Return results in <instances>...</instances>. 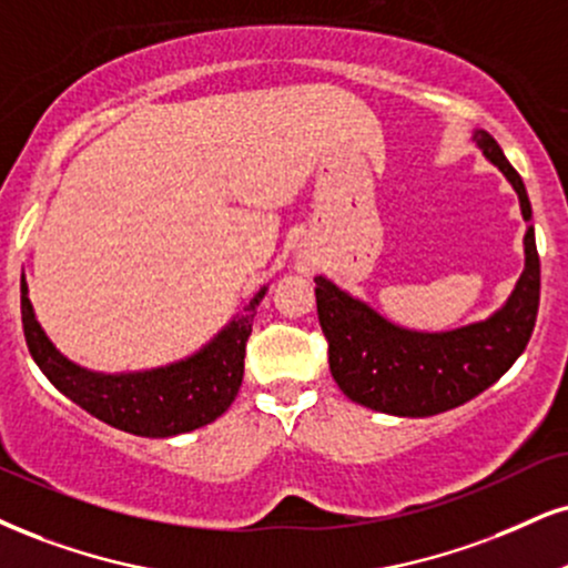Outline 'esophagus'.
<instances>
[{
  "instance_id": "esophagus-1",
  "label": "esophagus",
  "mask_w": 568,
  "mask_h": 568,
  "mask_svg": "<svg viewBox=\"0 0 568 568\" xmlns=\"http://www.w3.org/2000/svg\"><path fill=\"white\" fill-rule=\"evenodd\" d=\"M297 268H300V271H305V273H307V271H313V263H311V261H307V257H300Z\"/></svg>"
}]
</instances>
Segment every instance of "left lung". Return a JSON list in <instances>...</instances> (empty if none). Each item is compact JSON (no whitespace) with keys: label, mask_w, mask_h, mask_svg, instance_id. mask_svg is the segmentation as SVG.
I'll return each mask as SVG.
<instances>
[{"label":"left lung","mask_w":568,"mask_h":568,"mask_svg":"<svg viewBox=\"0 0 568 568\" xmlns=\"http://www.w3.org/2000/svg\"><path fill=\"white\" fill-rule=\"evenodd\" d=\"M479 150L514 184L527 221V265L514 295L495 316L443 334L408 332L389 324L366 303L316 276L321 332L328 342V368L353 403L392 416H434L458 408L514 366L535 332L540 307V255L531 226V205L516 168L487 131H477Z\"/></svg>","instance_id":"obj_1"}]
</instances>
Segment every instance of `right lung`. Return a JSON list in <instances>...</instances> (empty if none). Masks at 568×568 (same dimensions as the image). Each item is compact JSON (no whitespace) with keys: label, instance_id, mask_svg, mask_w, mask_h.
Segmentation results:
<instances>
[{"label":"right lung","instance_id":"obj_1","mask_svg":"<svg viewBox=\"0 0 568 568\" xmlns=\"http://www.w3.org/2000/svg\"><path fill=\"white\" fill-rule=\"evenodd\" d=\"M265 286L205 349L173 366L142 374H94L60 353L33 316L28 286L20 282V313L28 353L49 382L83 410L139 437H173L200 429L234 403L244 374V349Z\"/></svg>","mask_w":568,"mask_h":568}]
</instances>
